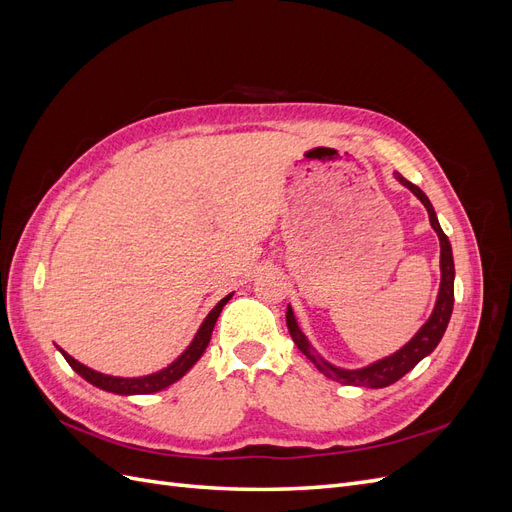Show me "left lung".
<instances>
[{
    "mask_svg": "<svg viewBox=\"0 0 512 512\" xmlns=\"http://www.w3.org/2000/svg\"><path fill=\"white\" fill-rule=\"evenodd\" d=\"M395 179L406 185V188L421 200L425 205L427 213H429V224L431 228L436 230V235L440 239V290H438V299L436 305H433V312L429 316V320L423 324L421 329L416 331V335L410 339V342L399 348L397 352H393L391 356H384V359L369 363L367 367H359V369H344L337 367L333 363H329L327 359L316 352V348L309 344V339L305 337V333L299 329V322L294 318L292 307L288 305L286 309V324L292 342L297 344V348L307 356L309 361L316 365V369L320 374H324L327 378L339 382V384H352V386H369V389H384L393 382H397L399 378H404L410 369H414V365L418 361H423L427 354H431L436 350V346L440 344V339L448 327V320H451L453 314V303H455V262H453V250H451V241L444 235V230L440 228L438 215L433 211L429 198L425 196V192L418 188V185L410 183L406 177H401L399 173H395Z\"/></svg>",
    "mask_w": 512,
    "mask_h": 512,
    "instance_id": "8db88e82",
    "label": "left lung"
}]
</instances>
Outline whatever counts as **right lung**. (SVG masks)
I'll return each instance as SVG.
<instances>
[{
  "label": "right lung",
  "mask_w": 512,
  "mask_h": 512,
  "mask_svg": "<svg viewBox=\"0 0 512 512\" xmlns=\"http://www.w3.org/2000/svg\"><path fill=\"white\" fill-rule=\"evenodd\" d=\"M230 297H232V292L226 294V297L211 309V312L207 314V318L203 320V324H200V327H198V331H196V335L192 339V344L185 348L173 363L166 365L160 371H153V374H147V376L119 378V376L100 374V371L91 369V367L79 363L76 359H72V356L68 352L61 350V348H59V352L64 354V359L68 361V365L76 371V374H79L81 378H85L89 384L98 386V389H102V391L115 393V395H151V393H158V391L166 389V386L181 380L196 365V361L200 359V356H203V352L209 346V339H211L215 322H218L222 309L230 301Z\"/></svg>",
  "instance_id": "add662e5"
}]
</instances>
